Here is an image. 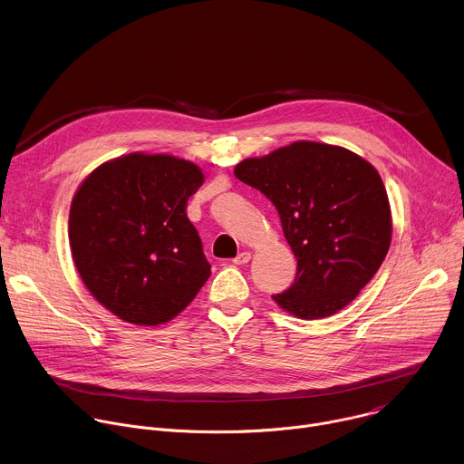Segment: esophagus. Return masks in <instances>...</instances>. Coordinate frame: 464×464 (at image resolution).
<instances>
[{
	"mask_svg": "<svg viewBox=\"0 0 464 464\" xmlns=\"http://www.w3.org/2000/svg\"><path fill=\"white\" fill-rule=\"evenodd\" d=\"M249 258H251V253H249V251H242V253H238V255L233 258V262L238 264V266H244V264L249 262Z\"/></svg>",
	"mask_w": 464,
	"mask_h": 464,
	"instance_id": "1",
	"label": "esophagus"
}]
</instances>
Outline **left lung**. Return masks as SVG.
<instances>
[{"instance_id": "obj_1", "label": "left lung", "mask_w": 464, "mask_h": 464, "mask_svg": "<svg viewBox=\"0 0 464 464\" xmlns=\"http://www.w3.org/2000/svg\"><path fill=\"white\" fill-rule=\"evenodd\" d=\"M235 176L272 200L297 256L294 285L274 301L301 319L328 317L354 301L392 235L378 170L343 147L295 141L240 161Z\"/></svg>"}]
</instances>
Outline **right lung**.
<instances>
[{"mask_svg": "<svg viewBox=\"0 0 464 464\" xmlns=\"http://www.w3.org/2000/svg\"><path fill=\"white\" fill-rule=\"evenodd\" d=\"M204 172L170 154L131 152L99 165L70 209V246L90 294L140 326L174 319L211 276L187 200Z\"/></svg>", "mask_w": 464, "mask_h": 464, "instance_id": "1", "label": "right lung"}]
</instances>
